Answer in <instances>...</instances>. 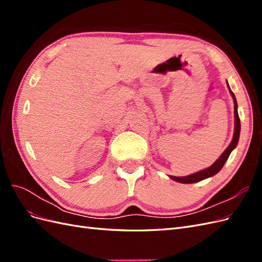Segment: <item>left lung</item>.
<instances>
[{"label":"left lung","instance_id":"left-lung-1","mask_svg":"<svg viewBox=\"0 0 262 262\" xmlns=\"http://www.w3.org/2000/svg\"><path fill=\"white\" fill-rule=\"evenodd\" d=\"M227 87L229 90V93H231L233 100H234V117H235V128H234V136H233V140L229 145L226 147V149L224 150L222 155L217 158V160L214 162L210 167L202 169L200 171H196L194 173H191V175L188 176H184V177H176V176H169L170 179L175 180L177 182H180V184H194V182H199L203 179H207L210 177H213L214 175L223 168L224 164L226 163L228 156L231 155L232 150L237 146L238 144V140H239V134H241V120H239V116H238V112H237V101L235 98L234 93L231 91V87H229L228 83H227Z\"/></svg>","mask_w":262,"mask_h":262}]
</instances>
